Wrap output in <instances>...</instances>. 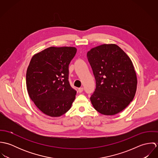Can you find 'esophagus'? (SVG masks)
Listing matches in <instances>:
<instances>
[{
	"instance_id": "34e87169",
	"label": "esophagus",
	"mask_w": 158,
	"mask_h": 158,
	"mask_svg": "<svg viewBox=\"0 0 158 158\" xmlns=\"http://www.w3.org/2000/svg\"><path fill=\"white\" fill-rule=\"evenodd\" d=\"M83 91V88H80L78 89V92H79L80 93L82 92Z\"/></svg>"
}]
</instances>
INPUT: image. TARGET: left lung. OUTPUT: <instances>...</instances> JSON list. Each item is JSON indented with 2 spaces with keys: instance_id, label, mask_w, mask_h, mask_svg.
<instances>
[{
  "instance_id": "left-lung-1",
  "label": "left lung",
  "mask_w": 158,
  "mask_h": 158,
  "mask_svg": "<svg viewBox=\"0 0 158 158\" xmlns=\"http://www.w3.org/2000/svg\"><path fill=\"white\" fill-rule=\"evenodd\" d=\"M87 57L96 88L90 97L96 111L113 115L126 108L133 100L137 77L130 57L118 45L102 44L91 48Z\"/></svg>"
}]
</instances>
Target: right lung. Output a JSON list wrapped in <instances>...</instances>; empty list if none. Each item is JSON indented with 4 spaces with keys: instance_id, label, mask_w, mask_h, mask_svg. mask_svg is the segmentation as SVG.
I'll return each mask as SVG.
<instances>
[{
    "instance_id": "1",
    "label": "right lung",
    "mask_w": 158,
    "mask_h": 158,
    "mask_svg": "<svg viewBox=\"0 0 158 158\" xmlns=\"http://www.w3.org/2000/svg\"><path fill=\"white\" fill-rule=\"evenodd\" d=\"M77 53L73 47H50L32 57L26 73L31 100L45 115L56 117L67 113L77 91L70 85L69 65Z\"/></svg>"
}]
</instances>
